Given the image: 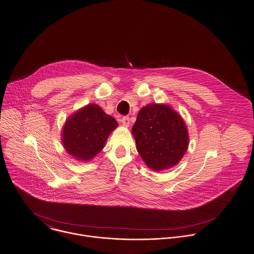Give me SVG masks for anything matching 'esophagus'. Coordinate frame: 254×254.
<instances>
[{
  "instance_id": "obj_1",
  "label": "esophagus",
  "mask_w": 254,
  "mask_h": 254,
  "mask_svg": "<svg viewBox=\"0 0 254 254\" xmlns=\"http://www.w3.org/2000/svg\"><path fill=\"white\" fill-rule=\"evenodd\" d=\"M122 124L125 126V127H128L130 122H129V117L128 116H124L122 117L121 119Z\"/></svg>"
}]
</instances>
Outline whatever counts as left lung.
<instances>
[{
	"label": "left lung",
	"mask_w": 254,
	"mask_h": 254,
	"mask_svg": "<svg viewBox=\"0 0 254 254\" xmlns=\"http://www.w3.org/2000/svg\"><path fill=\"white\" fill-rule=\"evenodd\" d=\"M132 134L140 156L156 171L177 165L189 145V133L181 116L165 105L151 104L141 109Z\"/></svg>",
	"instance_id": "8db88e82"
}]
</instances>
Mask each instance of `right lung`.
<instances>
[{
	"label": "right lung",
	"instance_id": "add662e5",
	"mask_svg": "<svg viewBox=\"0 0 254 254\" xmlns=\"http://www.w3.org/2000/svg\"><path fill=\"white\" fill-rule=\"evenodd\" d=\"M117 126L116 120L99 106L88 105L65 123L63 130L64 148L73 157L89 161L103 149L109 134Z\"/></svg>",
	"mask_w": 254,
	"mask_h": 254
}]
</instances>
